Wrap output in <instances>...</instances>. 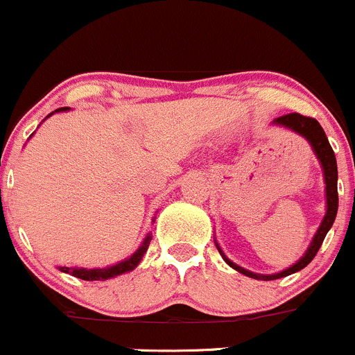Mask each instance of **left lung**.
Segmentation results:
<instances>
[{"instance_id":"left-lung-1","label":"left lung","mask_w":355,"mask_h":355,"mask_svg":"<svg viewBox=\"0 0 355 355\" xmlns=\"http://www.w3.org/2000/svg\"><path fill=\"white\" fill-rule=\"evenodd\" d=\"M275 122H276V124H282V125H285V128L292 129V131L298 132V135H302L312 145V150H314V153L318 155L319 162H321V166H322V171H324L326 203H328V209H326L324 219H322L321 226H319L318 233H315L314 240H312L311 247H309V250L305 252L304 257H302L300 261L297 262V264H293L292 268L285 269V271L278 272V275H269V276L254 275V272H250V271H247V269L240 268V266L233 264V262H231L227 257H224L223 252L219 250L220 255L224 257V261H226L227 264L231 266V268L236 269L238 272L248 276V278L264 279V282H271V279L283 278V276L293 275V272L304 269L305 266H307L309 262H311L312 259L315 257V254L319 252V248H321L322 241H324L326 233H328L329 227H331L333 223H335L336 210H338V189H336V181H338V169H336L335 152H333L331 145H329V141H328V138H326L324 131H322L321 124H319L315 119L305 117V115L297 114V112H293V114L282 115V117L275 119Z\"/></svg>"}]
</instances>
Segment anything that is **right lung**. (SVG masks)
<instances>
[{
    "instance_id": "obj_1",
    "label": "right lung",
    "mask_w": 355,
    "mask_h": 355,
    "mask_svg": "<svg viewBox=\"0 0 355 355\" xmlns=\"http://www.w3.org/2000/svg\"><path fill=\"white\" fill-rule=\"evenodd\" d=\"M65 110H69V108H67V107L58 108L57 112H65ZM150 240H152V238L146 236V240L143 241V245L139 247V250L136 252V254H132L131 257L125 259V261H122V262H119V264L112 266V268H107V269L60 268V271L69 272V275L76 276V278H80V279H86V282H105V279H108V278H115V276L124 275V272L131 271V269H135L136 266L139 264V261H141V257L145 255V252L148 250Z\"/></svg>"
}]
</instances>
